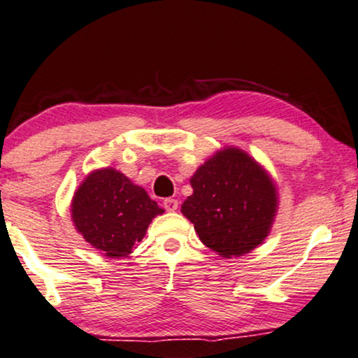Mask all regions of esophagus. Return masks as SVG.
I'll list each match as a JSON object with an SVG mask.
<instances>
[{"instance_id": "1", "label": "esophagus", "mask_w": 358, "mask_h": 358, "mask_svg": "<svg viewBox=\"0 0 358 358\" xmlns=\"http://www.w3.org/2000/svg\"><path fill=\"white\" fill-rule=\"evenodd\" d=\"M162 206H164V208H166V210H168V212H174L176 208H178L179 202L176 201V199L169 197V199H164V202H162Z\"/></svg>"}]
</instances>
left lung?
I'll return each instance as SVG.
<instances>
[{
    "mask_svg": "<svg viewBox=\"0 0 358 358\" xmlns=\"http://www.w3.org/2000/svg\"><path fill=\"white\" fill-rule=\"evenodd\" d=\"M194 192L180 212L206 247L224 258L253 252L270 235L278 212V189L259 162L225 146L190 178Z\"/></svg>",
    "mask_w": 358,
    "mask_h": 358,
    "instance_id": "8db88e82",
    "label": "left lung"
}]
</instances>
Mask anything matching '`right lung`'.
Instances as JSON below:
<instances>
[{
	"label": "right lung",
	"instance_id": "add662e5",
	"mask_svg": "<svg viewBox=\"0 0 358 358\" xmlns=\"http://www.w3.org/2000/svg\"><path fill=\"white\" fill-rule=\"evenodd\" d=\"M164 210L148 192L113 168L92 171L73 192L71 215L76 230L108 258L128 257Z\"/></svg>",
	"mask_w": 358,
	"mask_h": 358
}]
</instances>
